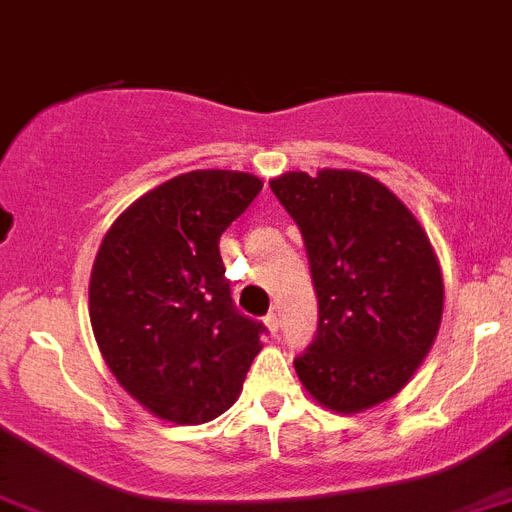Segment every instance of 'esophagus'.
<instances>
[{"instance_id":"1","label":"esophagus","mask_w":512,"mask_h":512,"mask_svg":"<svg viewBox=\"0 0 512 512\" xmlns=\"http://www.w3.org/2000/svg\"><path fill=\"white\" fill-rule=\"evenodd\" d=\"M265 325H268L270 336H276V333H278V315H276V312H268V315H265Z\"/></svg>"}]
</instances>
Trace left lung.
I'll return each instance as SVG.
<instances>
[{"mask_svg": "<svg viewBox=\"0 0 512 512\" xmlns=\"http://www.w3.org/2000/svg\"><path fill=\"white\" fill-rule=\"evenodd\" d=\"M302 231L317 330L294 359L312 398L356 414L411 380L437 336L442 273L411 210L359 171H289L270 182Z\"/></svg>", "mask_w": 512, "mask_h": 512, "instance_id": "obj_1", "label": "left lung"}]
</instances>
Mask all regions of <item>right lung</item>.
Here are the masks:
<instances>
[{
    "mask_svg": "<svg viewBox=\"0 0 512 512\" xmlns=\"http://www.w3.org/2000/svg\"><path fill=\"white\" fill-rule=\"evenodd\" d=\"M263 182L190 171L114 221L90 273V325L127 393L176 424L216 419L242 393L263 322L236 309L218 239Z\"/></svg>",
    "mask_w": 512,
    "mask_h": 512,
    "instance_id": "obj_1",
    "label": "right lung"
}]
</instances>
